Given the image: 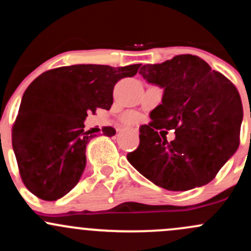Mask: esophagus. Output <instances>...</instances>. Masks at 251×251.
<instances>
[{
    "label": "esophagus",
    "instance_id": "obj_1",
    "mask_svg": "<svg viewBox=\"0 0 251 251\" xmlns=\"http://www.w3.org/2000/svg\"><path fill=\"white\" fill-rule=\"evenodd\" d=\"M128 129H130V130H133V131H137V130H139V129H137V128H128Z\"/></svg>",
    "mask_w": 251,
    "mask_h": 251
}]
</instances>
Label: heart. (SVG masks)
<instances>
[{
    "instance_id": "heart-1",
    "label": "heart",
    "mask_w": 251,
    "mask_h": 251,
    "mask_svg": "<svg viewBox=\"0 0 251 251\" xmlns=\"http://www.w3.org/2000/svg\"><path fill=\"white\" fill-rule=\"evenodd\" d=\"M125 121L126 123H129V125L136 122V121H137V114H136V112H126V114L125 115Z\"/></svg>"
}]
</instances>
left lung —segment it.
I'll list each match as a JSON object with an SVG mask.
<instances>
[{
    "label": "left lung",
    "mask_w": 251,
    "mask_h": 251,
    "mask_svg": "<svg viewBox=\"0 0 251 251\" xmlns=\"http://www.w3.org/2000/svg\"><path fill=\"white\" fill-rule=\"evenodd\" d=\"M139 73L163 87L164 96L151 111L152 121L140 126L139 147L128 161L168 190L211 182L239 146L243 106L236 86L194 55L145 64ZM161 128L174 130L176 139L169 143Z\"/></svg>",
    "instance_id": "1"
}]
</instances>
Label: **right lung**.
I'll list each match as a JSON object with an SVG mask.
<instances>
[{
  "mask_svg": "<svg viewBox=\"0 0 251 251\" xmlns=\"http://www.w3.org/2000/svg\"><path fill=\"white\" fill-rule=\"evenodd\" d=\"M141 64L114 68L75 64L39 75L21 100L12 129V145L26 188L37 198L56 201L79 182L86 166V146L94 137L83 121L98 107L109 110L114 87ZM104 135L116 130L105 126Z\"/></svg>",
  "mask_w": 251,
  "mask_h": 251,
  "instance_id": "obj_1",
  "label": "right lung"
}]
</instances>
